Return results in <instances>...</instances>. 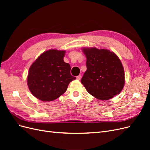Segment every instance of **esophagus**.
Listing matches in <instances>:
<instances>
[{
    "label": "esophagus",
    "instance_id": "obj_1",
    "mask_svg": "<svg viewBox=\"0 0 150 150\" xmlns=\"http://www.w3.org/2000/svg\"><path fill=\"white\" fill-rule=\"evenodd\" d=\"M76 78H77V79H78V80H80L81 78V75L78 76L76 77Z\"/></svg>",
    "mask_w": 150,
    "mask_h": 150
}]
</instances>
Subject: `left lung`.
Returning a JSON list of instances; mask_svg holds the SVG:
<instances>
[{
    "label": "left lung",
    "instance_id": "1",
    "mask_svg": "<svg viewBox=\"0 0 150 150\" xmlns=\"http://www.w3.org/2000/svg\"><path fill=\"white\" fill-rule=\"evenodd\" d=\"M87 70L81 79L87 91L101 100H108L121 93L125 71L116 54L110 50L84 47Z\"/></svg>",
    "mask_w": 150,
    "mask_h": 150
}]
</instances>
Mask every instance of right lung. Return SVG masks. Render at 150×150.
<instances>
[{"label": "right lung", "mask_w": 150, "mask_h": 150, "mask_svg": "<svg viewBox=\"0 0 150 150\" xmlns=\"http://www.w3.org/2000/svg\"><path fill=\"white\" fill-rule=\"evenodd\" d=\"M65 51H45L30 66L28 85L31 93L39 100L51 101L64 94L75 77L71 74L69 64L64 61Z\"/></svg>", "instance_id": "1"}]
</instances>
